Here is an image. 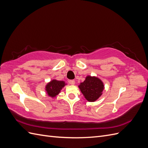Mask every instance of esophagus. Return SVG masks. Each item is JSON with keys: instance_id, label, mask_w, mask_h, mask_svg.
Wrapping results in <instances>:
<instances>
[{"instance_id": "1", "label": "esophagus", "mask_w": 148, "mask_h": 148, "mask_svg": "<svg viewBox=\"0 0 148 148\" xmlns=\"http://www.w3.org/2000/svg\"><path fill=\"white\" fill-rule=\"evenodd\" d=\"M69 83L70 84H71V85H74L75 84V80H69Z\"/></svg>"}]
</instances>
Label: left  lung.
<instances>
[{
  "label": "left lung",
  "mask_w": 148,
  "mask_h": 148,
  "mask_svg": "<svg viewBox=\"0 0 148 148\" xmlns=\"http://www.w3.org/2000/svg\"><path fill=\"white\" fill-rule=\"evenodd\" d=\"M79 88L88 101L94 102L101 96L104 84L99 78L88 76Z\"/></svg>",
  "instance_id": "obj_1"
}]
</instances>
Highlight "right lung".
<instances>
[{
    "label": "right lung",
    "instance_id": "1",
    "mask_svg": "<svg viewBox=\"0 0 148 148\" xmlns=\"http://www.w3.org/2000/svg\"><path fill=\"white\" fill-rule=\"evenodd\" d=\"M64 86V82L53 79L52 82L47 84L46 90L49 96L55 97L60 92L61 89Z\"/></svg>",
    "mask_w": 148,
    "mask_h": 148
}]
</instances>
